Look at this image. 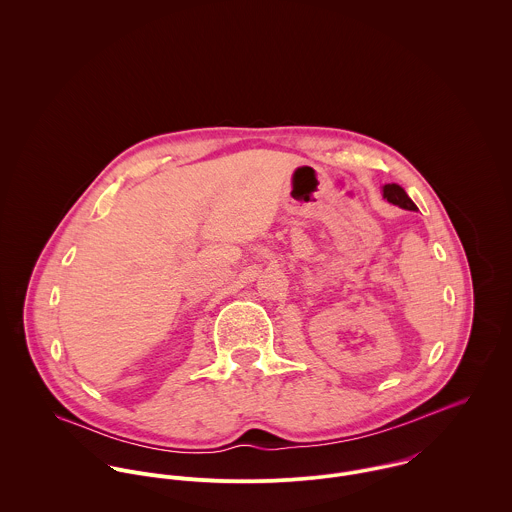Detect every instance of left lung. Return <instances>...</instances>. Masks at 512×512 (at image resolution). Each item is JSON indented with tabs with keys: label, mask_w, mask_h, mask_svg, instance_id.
Listing matches in <instances>:
<instances>
[{
	"label": "left lung",
	"mask_w": 512,
	"mask_h": 512,
	"mask_svg": "<svg viewBox=\"0 0 512 512\" xmlns=\"http://www.w3.org/2000/svg\"><path fill=\"white\" fill-rule=\"evenodd\" d=\"M382 199H386L388 203L400 207V209H406V211H416V205L414 201L408 197V193L396 185V183H388L382 187Z\"/></svg>",
	"instance_id": "obj_1"
}]
</instances>
